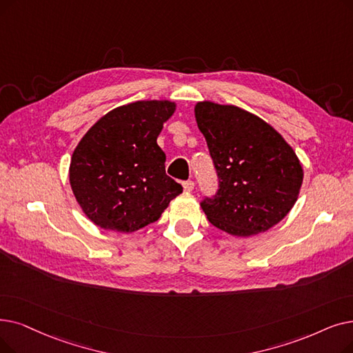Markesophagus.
<instances>
[{"label": "esophagus", "mask_w": 353, "mask_h": 353, "mask_svg": "<svg viewBox=\"0 0 353 353\" xmlns=\"http://www.w3.org/2000/svg\"><path fill=\"white\" fill-rule=\"evenodd\" d=\"M183 189H185L186 192H192L194 189V181L193 180L183 181Z\"/></svg>", "instance_id": "esophagus-1"}]
</instances>
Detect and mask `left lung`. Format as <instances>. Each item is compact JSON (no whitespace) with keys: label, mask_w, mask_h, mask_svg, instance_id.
Listing matches in <instances>:
<instances>
[{"label":"left lung","mask_w":353,"mask_h":353,"mask_svg":"<svg viewBox=\"0 0 353 353\" xmlns=\"http://www.w3.org/2000/svg\"><path fill=\"white\" fill-rule=\"evenodd\" d=\"M194 115L219 181L218 192L201 202L209 222L234 236L277 225L303 183L293 148L265 121L238 106L205 101Z\"/></svg>","instance_id":"8db88e82"}]
</instances>
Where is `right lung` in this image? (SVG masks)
<instances>
[{
	"label": "right lung",
	"mask_w": 353,
	"mask_h": 353,
	"mask_svg": "<svg viewBox=\"0 0 353 353\" xmlns=\"http://www.w3.org/2000/svg\"><path fill=\"white\" fill-rule=\"evenodd\" d=\"M170 101H139L119 106L92 127L70 160L76 201L95 225L134 232L156 222L183 192L165 174V154L157 144Z\"/></svg>",
	"instance_id": "1"
}]
</instances>
